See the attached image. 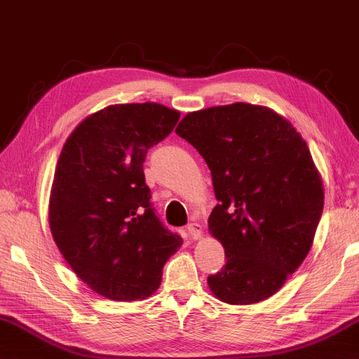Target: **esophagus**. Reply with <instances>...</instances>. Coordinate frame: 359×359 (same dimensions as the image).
Returning <instances> with one entry per match:
<instances>
[{
	"label": "esophagus",
	"mask_w": 359,
	"mask_h": 359,
	"mask_svg": "<svg viewBox=\"0 0 359 359\" xmlns=\"http://www.w3.org/2000/svg\"><path fill=\"white\" fill-rule=\"evenodd\" d=\"M187 231H188L189 237H191V238H194V240L202 238V236H203L202 224H198V223H191V224H188V226H187Z\"/></svg>",
	"instance_id": "34e87169"
}]
</instances>
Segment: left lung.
<instances>
[{"instance_id":"1","label":"left lung","mask_w":359,"mask_h":359,"mask_svg":"<svg viewBox=\"0 0 359 359\" xmlns=\"http://www.w3.org/2000/svg\"><path fill=\"white\" fill-rule=\"evenodd\" d=\"M176 133L205 159L219 200L208 228L226 264L208 277L211 292L240 306L272 297L309 254L323 214L309 147L283 116L246 102L188 113Z\"/></svg>"}]
</instances>
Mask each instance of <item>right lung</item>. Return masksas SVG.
Masks as SVG:
<instances>
[{
  "label": "right lung",
  "mask_w": 359,
  "mask_h": 359,
  "mask_svg": "<svg viewBox=\"0 0 359 359\" xmlns=\"http://www.w3.org/2000/svg\"><path fill=\"white\" fill-rule=\"evenodd\" d=\"M180 118L156 102L108 105L65 140L48 200L55 243L73 272L114 302L156 292L183 240L151 208L144 162Z\"/></svg>",
  "instance_id": "right-lung-1"
}]
</instances>
